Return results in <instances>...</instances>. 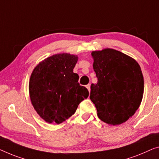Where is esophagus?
<instances>
[{
    "label": "esophagus",
    "mask_w": 159,
    "mask_h": 159,
    "mask_svg": "<svg viewBox=\"0 0 159 159\" xmlns=\"http://www.w3.org/2000/svg\"><path fill=\"white\" fill-rule=\"evenodd\" d=\"M86 88H87V89L89 90V92L91 91V84H88L86 86Z\"/></svg>",
    "instance_id": "1"
}]
</instances>
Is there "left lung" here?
Here are the masks:
<instances>
[{"label": "left lung", "instance_id": "obj_1", "mask_svg": "<svg viewBox=\"0 0 159 159\" xmlns=\"http://www.w3.org/2000/svg\"><path fill=\"white\" fill-rule=\"evenodd\" d=\"M97 84L91 86L90 99L97 115L109 125H120L141 105L144 82L140 66L129 56L112 48L91 53Z\"/></svg>", "mask_w": 159, "mask_h": 159}]
</instances>
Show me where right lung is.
Wrapping results in <instances>:
<instances>
[{
	"label": "right lung",
	"instance_id": "obj_1",
	"mask_svg": "<svg viewBox=\"0 0 159 159\" xmlns=\"http://www.w3.org/2000/svg\"><path fill=\"white\" fill-rule=\"evenodd\" d=\"M78 56L63 53L48 57L34 68L29 81V95L34 109L48 124H61L89 96L73 73Z\"/></svg>",
	"mask_w": 159,
	"mask_h": 159
}]
</instances>
